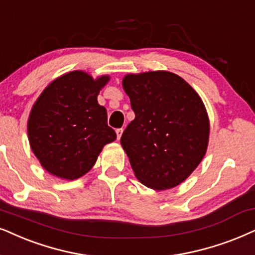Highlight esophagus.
Returning a JSON list of instances; mask_svg holds the SVG:
<instances>
[{
  "instance_id": "obj_1",
  "label": "esophagus",
  "mask_w": 255,
  "mask_h": 255,
  "mask_svg": "<svg viewBox=\"0 0 255 255\" xmlns=\"http://www.w3.org/2000/svg\"><path fill=\"white\" fill-rule=\"evenodd\" d=\"M122 133H124V129H122V128H119V129H117L118 140H120V138H121V136H122Z\"/></svg>"
}]
</instances>
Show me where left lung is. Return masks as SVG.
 <instances>
[{
    "label": "left lung",
    "instance_id": "1",
    "mask_svg": "<svg viewBox=\"0 0 255 255\" xmlns=\"http://www.w3.org/2000/svg\"><path fill=\"white\" fill-rule=\"evenodd\" d=\"M122 87L135 113L121 136L134 175L155 191L179 186L207 151L209 118L201 98L166 70L127 74Z\"/></svg>",
    "mask_w": 255,
    "mask_h": 255
}]
</instances>
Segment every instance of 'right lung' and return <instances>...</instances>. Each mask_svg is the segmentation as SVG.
Instances as JSON below:
<instances>
[{
    "mask_svg": "<svg viewBox=\"0 0 255 255\" xmlns=\"http://www.w3.org/2000/svg\"><path fill=\"white\" fill-rule=\"evenodd\" d=\"M109 80L73 70L51 81L34 102L27 122L29 144L51 175L70 181L81 178L106 144L117 140L107 111L98 102Z\"/></svg>",
    "mask_w": 255,
    "mask_h": 255,
    "instance_id": "obj_1",
    "label": "right lung"
}]
</instances>
